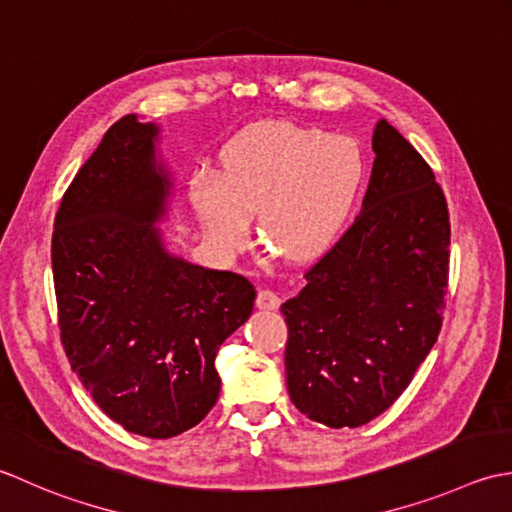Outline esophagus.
<instances>
[{"instance_id":"obj_1","label":"esophagus","mask_w":512,"mask_h":512,"mask_svg":"<svg viewBox=\"0 0 512 512\" xmlns=\"http://www.w3.org/2000/svg\"><path fill=\"white\" fill-rule=\"evenodd\" d=\"M256 307L265 311H276L280 307V296L269 289H260L256 296Z\"/></svg>"}]
</instances>
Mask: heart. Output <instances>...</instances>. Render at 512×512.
<instances>
[{"mask_svg":"<svg viewBox=\"0 0 512 512\" xmlns=\"http://www.w3.org/2000/svg\"><path fill=\"white\" fill-rule=\"evenodd\" d=\"M367 163L356 139L291 121H258L229 141L221 174L190 176V201L214 252L234 256L260 234L294 260L338 241L356 207Z\"/></svg>","mask_w":512,"mask_h":512,"instance_id":"b5f03b06","label":"heart"}]
</instances>
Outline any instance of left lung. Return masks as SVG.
<instances>
[{"label":"left lung","mask_w":512,"mask_h":512,"mask_svg":"<svg viewBox=\"0 0 512 512\" xmlns=\"http://www.w3.org/2000/svg\"><path fill=\"white\" fill-rule=\"evenodd\" d=\"M362 212L287 300L289 398L309 420L356 429L409 387L442 329L451 223L420 152L380 119Z\"/></svg>","instance_id":"8db88e82"}]
</instances>
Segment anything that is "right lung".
Listing matches in <instances>:
<instances>
[{
	"mask_svg": "<svg viewBox=\"0 0 512 512\" xmlns=\"http://www.w3.org/2000/svg\"><path fill=\"white\" fill-rule=\"evenodd\" d=\"M154 123L119 119L61 198L52 232L61 344L99 409L125 431L168 440L221 393L214 358L254 309L234 271L187 263L154 223L172 181Z\"/></svg>",
	"mask_w": 512,
	"mask_h": 512,
	"instance_id": "1",
	"label": "right lung"
}]
</instances>
